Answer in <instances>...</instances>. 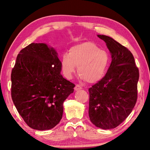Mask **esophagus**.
Segmentation results:
<instances>
[{
    "mask_svg": "<svg viewBox=\"0 0 150 150\" xmlns=\"http://www.w3.org/2000/svg\"><path fill=\"white\" fill-rule=\"evenodd\" d=\"M75 91H78V90H81L82 89V88H81V86L80 85H79V84H77V85H76L75 86Z\"/></svg>",
    "mask_w": 150,
    "mask_h": 150,
    "instance_id": "esophagus-1",
    "label": "esophagus"
}]
</instances>
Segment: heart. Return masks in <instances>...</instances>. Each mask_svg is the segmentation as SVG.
I'll return each instance as SVG.
<instances>
[{"mask_svg": "<svg viewBox=\"0 0 150 150\" xmlns=\"http://www.w3.org/2000/svg\"><path fill=\"white\" fill-rule=\"evenodd\" d=\"M110 64V56L92 42H84L73 46L69 53L62 57L61 68L65 77L71 79L77 66L79 77L89 83H96L106 74Z\"/></svg>", "mask_w": 150, "mask_h": 150, "instance_id": "obj_1", "label": "heart"}]
</instances>
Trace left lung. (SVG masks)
Wrapping results in <instances>:
<instances>
[{
    "mask_svg": "<svg viewBox=\"0 0 150 150\" xmlns=\"http://www.w3.org/2000/svg\"><path fill=\"white\" fill-rule=\"evenodd\" d=\"M97 37L106 42L111 57L106 75L89 89V117L95 126L116 128L131 113L137 98L139 72L132 53L112 38Z\"/></svg>",
    "mask_w": 150,
    "mask_h": 150,
    "instance_id": "obj_1",
    "label": "left lung"
}]
</instances>
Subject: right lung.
I'll list each match as a JSON object with an SVG mask.
<instances>
[{
    "label": "right lung",
    "mask_w": 150,
    "mask_h": 150,
    "mask_svg": "<svg viewBox=\"0 0 150 150\" xmlns=\"http://www.w3.org/2000/svg\"><path fill=\"white\" fill-rule=\"evenodd\" d=\"M61 70L57 51L46 43H31L19 52L11 71V98L30 128L48 130L61 120L64 102L75 87Z\"/></svg>",
    "instance_id": "1"
}]
</instances>
